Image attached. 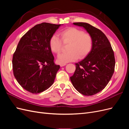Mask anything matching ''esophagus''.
<instances>
[{"label":"esophagus","instance_id":"esophagus-1","mask_svg":"<svg viewBox=\"0 0 129 129\" xmlns=\"http://www.w3.org/2000/svg\"><path fill=\"white\" fill-rule=\"evenodd\" d=\"M66 63H63V64H60V66L62 67H63V66H66Z\"/></svg>","mask_w":129,"mask_h":129}]
</instances>
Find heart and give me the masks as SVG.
<instances>
[{
	"label": "heart",
	"instance_id": "obj_1",
	"mask_svg": "<svg viewBox=\"0 0 129 129\" xmlns=\"http://www.w3.org/2000/svg\"><path fill=\"white\" fill-rule=\"evenodd\" d=\"M61 39L54 34L49 40V47L55 54L61 53L63 43H69L68 52L60 54L57 60L60 63H66L76 60L78 58H83L91 51L93 45L91 36L89 33L75 27H69L60 33Z\"/></svg>",
	"mask_w": 129,
	"mask_h": 129
}]
</instances>
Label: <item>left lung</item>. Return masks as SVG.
Wrapping results in <instances>:
<instances>
[{
    "mask_svg": "<svg viewBox=\"0 0 129 129\" xmlns=\"http://www.w3.org/2000/svg\"><path fill=\"white\" fill-rule=\"evenodd\" d=\"M73 24L83 27L91 35L93 45L85 58L75 63V71L70 78L81 94L93 95L104 89L111 79L115 66L114 53L107 37L100 29L86 22Z\"/></svg>",
    "mask_w": 129,
    "mask_h": 129,
    "instance_id": "left-lung-1",
    "label": "left lung"
}]
</instances>
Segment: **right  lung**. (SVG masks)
I'll use <instances>...</instances> for the list:
<instances>
[{"instance_id": "add662e5", "label": "right lung", "mask_w": 129, "mask_h": 129, "mask_svg": "<svg viewBox=\"0 0 129 129\" xmlns=\"http://www.w3.org/2000/svg\"><path fill=\"white\" fill-rule=\"evenodd\" d=\"M61 25L42 22L22 37L13 54L14 76L26 90L38 93L53 84L60 67L54 63L49 40Z\"/></svg>"}]
</instances>
